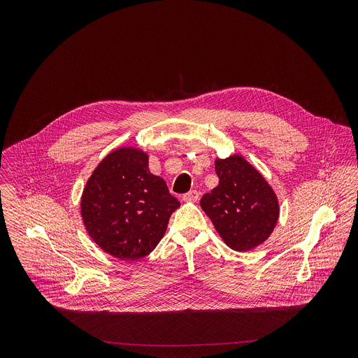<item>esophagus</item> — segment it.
<instances>
[{"label": "esophagus", "instance_id": "1", "mask_svg": "<svg viewBox=\"0 0 358 358\" xmlns=\"http://www.w3.org/2000/svg\"><path fill=\"white\" fill-rule=\"evenodd\" d=\"M182 199L188 202H196L199 199V192L196 189H191L182 195Z\"/></svg>", "mask_w": 358, "mask_h": 358}]
</instances>
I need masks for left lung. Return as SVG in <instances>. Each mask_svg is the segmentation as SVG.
Segmentation results:
<instances>
[{
	"label": "left lung",
	"mask_w": 358,
	"mask_h": 358,
	"mask_svg": "<svg viewBox=\"0 0 358 358\" xmlns=\"http://www.w3.org/2000/svg\"><path fill=\"white\" fill-rule=\"evenodd\" d=\"M220 184L201 198V208L225 243L239 252L258 246L272 234L278 198L265 178L239 156L215 162Z\"/></svg>",
	"instance_id": "left-lung-1"
}]
</instances>
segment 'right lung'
I'll return each mask as SVG.
<instances>
[{
	"instance_id": "add662e5",
	"label": "right lung",
	"mask_w": 358,
	"mask_h": 358,
	"mask_svg": "<svg viewBox=\"0 0 358 358\" xmlns=\"http://www.w3.org/2000/svg\"><path fill=\"white\" fill-rule=\"evenodd\" d=\"M178 207L166 181L150 173L147 155L119 148L87 180L80 213L101 249L122 261H137L157 246Z\"/></svg>"
}]
</instances>
